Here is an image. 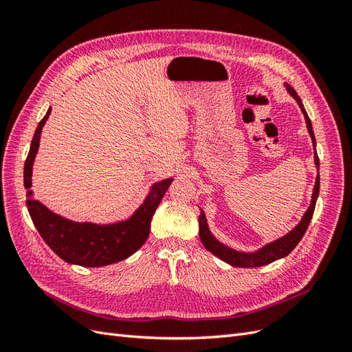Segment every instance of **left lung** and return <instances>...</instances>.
<instances>
[{
    "mask_svg": "<svg viewBox=\"0 0 352 352\" xmlns=\"http://www.w3.org/2000/svg\"><path fill=\"white\" fill-rule=\"evenodd\" d=\"M285 87H286V91L289 92L291 97L296 101V104L300 105V109L304 114L308 133H310V138L313 141V146H314V164L317 167V177H316V184H314V188H313L311 201H310V206H308L307 211L304 212L301 221L298 223V225L291 232H287L286 235H283L282 238L276 239L270 243H265L264 247L258 248L257 251H252V252L233 250V248L228 247V245L220 242L211 233V230L208 228V223H207V217L204 214V211L201 210L198 221H199V239H201L202 245H204L206 250H208L211 254H214L216 257H219L221 261H225V263L233 265V267H250V269L251 267H261V265L270 264L276 260H280V258L286 257V255L296 247L298 242H300L301 238L304 236V233H305L308 225H310L313 212H314V208H316V202H317V198H318V190H320V175H318V167H320V162H318V157H317V153H316V138H314V132H313L311 120H310V117H308V114L304 109V104H302L301 98L298 97V94L295 92V89L287 83H285Z\"/></svg>",
    "mask_w": 352,
    "mask_h": 352,
    "instance_id": "8db88e82",
    "label": "left lung"
}]
</instances>
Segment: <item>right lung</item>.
Wrapping results in <instances>:
<instances>
[{"instance_id": "add662e5", "label": "right lung", "mask_w": 352, "mask_h": 352, "mask_svg": "<svg viewBox=\"0 0 352 352\" xmlns=\"http://www.w3.org/2000/svg\"><path fill=\"white\" fill-rule=\"evenodd\" d=\"M50 114L51 107L36 127L25 162L23 184L28 189L26 204L32 221L48 247L66 263L82 267H102L126 260L142 247L150 235L151 219L170 184L173 182V177L153 184L142 204L129 219L122 221L98 225L92 221H74L57 214L34 199V190L30 189L32 170L39 150L42 127Z\"/></svg>"}]
</instances>
